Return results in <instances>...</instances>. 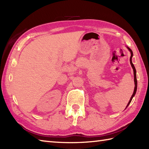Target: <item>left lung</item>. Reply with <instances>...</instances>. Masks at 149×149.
<instances>
[{
  "label": "left lung",
  "instance_id": "obj_1",
  "mask_svg": "<svg viewBox=\"0 0 149 149\" xmlns=\"http://www.w3.org/2000/svg\"><path fill=\"white\" fill-rule=\"evenodd\" d=\"M127 47L128 50H129V51H130V52H131V57H130V63H131V66H132V69H133V72H134V85H135V86H134V92H133V93H132V96H131V99H130V100H129V102H128V104H127V106H126V107H125V109L127 108V107H128V106L129 105V104H130V103H131V100H132V98H133V97H134V95H135L136 93V90H137V79H136V68H135V67H134V65H133V63H132V56H133V53H132V50H131L130 48H129V47Z\"/></svg>",
  "mask_w": 149,
  "mask_h": 149
}]
</instances>
